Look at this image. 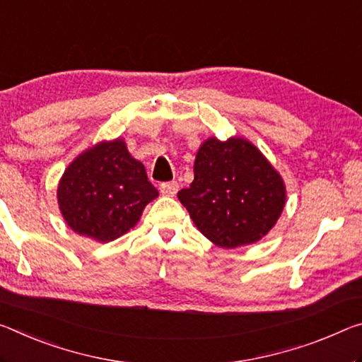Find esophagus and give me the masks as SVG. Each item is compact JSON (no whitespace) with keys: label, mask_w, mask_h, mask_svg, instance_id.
Wrapping results in <instances>:
<instances>
[{"label":"esophagus","mask_w":362,"mask_h":362,"mask_svg":"<svg viewBox=\"0 0 362 362\" xmlns=\"http://www.w3.org/2000/svg\"><path fill=\"white\" fill-rule=\"evenodd\" d=\"M159 192L165 194V197H174L179 192V183L177 182H164L159 185Z\"/></svg>","instance_id":"34e87169"}]
</instances>
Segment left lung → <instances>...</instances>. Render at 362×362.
Masks as SVG:
<instances>
[{
  "label": "left lung",
  "mask_w": 362,
  "mask_h": 362,
  "mask_svg": "<svg viewBox=\"0 0 362 362\" xmlns=\"http://www.w3.org/2000/svg\"><path fill=\"white\" fill-rule=\"evenodd\" d=\"M177 197L206 238L237 248L274 227L285 204V187L250 141L209 139L194 159L192 185Z\"/></svg>",
  "instance_id": "left-lung-1"
}]
</instances>
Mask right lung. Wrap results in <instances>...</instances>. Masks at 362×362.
<instances>
[{
  "mask_svg": "<svg viewBox=\"0 0 362 362\" xmlns=\"http://www.w3.org/2000/svg\"><path fill=\"white\" fill-rule=\"evenodd\" d=\"M158 194L122 140L100 143L80 154L57 187L67 226L103 243L129 232Z\"/></svg>",
  "mask_w": 362,
  "mask_h": 362,
  "instance_id": "1",
  "label": "right lung"
}]
</instances>
